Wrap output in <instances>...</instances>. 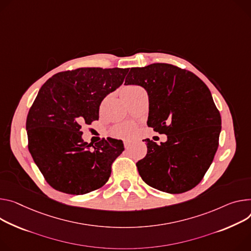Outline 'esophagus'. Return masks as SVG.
Wrapping results in <instances>:
<instances>
[{
	"label": "esophagus",
	"mask_w": 251,
	"mask_h": 251,
	"mask_svg": "<svg viewBox=\"0 0 251 251\" xmlns=\"http://www.w3.org/2000/svg\"><path fill=\"white\" fill-rule=\"evenodd\" d=\"M132 145V141L131 140H124V147L125 149H129Z\"/></svg>",
	"instance_id": "esophagus-1"
}]
</instances>
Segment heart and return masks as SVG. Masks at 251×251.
Listing matches in <instances>:
<instances>
[{
    "label": "heart",
    "mask_w": 251,
    "mask_h": 251,
    "mask_svg": "<svg viewBox=\"0 0 251 251\" xmlns=\"http://www.w3.org/2000/svg\"><path fill=\"white\" fill-rule=\"evenodd\" d=\"M140 90H142V89L138 86L129 85L123 89L122 94H123V97H127V96L133 95L136 92H138V91H140ZM131 133H132V126H130L128 124L119 125V126L114 128V130H113V134L115 136H118V137H127V136H129Z\"/></svg>",
    "instance_id": "b5f03b06"
}]
</instances>
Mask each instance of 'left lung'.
Segmentation results:
<instances>
[{"instance_id":"1","label":"left lung","mask_w":251,"mask_h":251,"mask_svg":"<svg viewBox=\"0 0 251 251\" xmlns=\"http://www.w3.org/2000/svg\"><path fill=\"white\" fill-rule=\"evenodd\" d=\"M126 85L142 86L149 97L147 125L167 141L150 139L146 156L136 163L149 186L186 192L203 179L219 144L221 117L208 87L195 74L171 64L131 68Z\"/></svg>"}]
</instances>
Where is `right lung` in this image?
Wrapping results in <instances>:
<instances>
[{"label":"right lung","instance_id":"add662e5","mask_svg":"<svg viewBox=\"0 0 251 251\" xmlns=\"http://www.w3.org/2000/svg\"><path fill=\"white\" fill-rule=\"evenodd\" d=\"M128 71L79 68L57 73L41 87L27 116L28 148L54 189L81 195L108 181L123 142L109 138L88 144L81 128L99 119L102 100L122 85Z\"/></svg>","mask_w":251,"mask_h":251}]
</instances>
